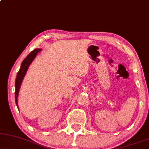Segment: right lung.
<instances>
[{
	"mask_svg": "<svg viewBox=\"0 0 149 149\" xmlns=\"http://www.w3.org/2000/svg\"><path fill=\"white\" fill-rule=\"evenodd\" d=\"M41 49H35L34 50L31 52L30 54L28 55V56L26 57V58L24 59V61L22 63L20 69L18 71L17 74L16 79H15V104H16V106L18 107V105H17V97H18V93L19 91V88H20L22 82L23 78L24 76L26 75V73L27 69L29 68V65L32 63V61L34 60L35 56H37V53H39V52H41Z\"/></svg>",
	"mask_w": 149,
	"mask_h": 149,
	"instance_id": "obj_1",
	"label": "right lung"
}]
</instances>
